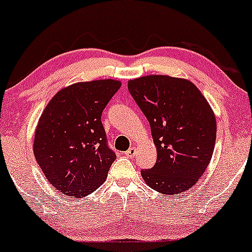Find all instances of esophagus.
Listing matches in <instances>:
<instances>
[{
	"label": "esophagus",
	"mask_w": 252,
	"mask_h": 252,
	"mask_svg": "<svg viewBox=\"0 0 252 252\" xmlns=\"http://www.w3.org/2000/svg\"><path fill=\"white\" fill-rule=\"evenodd\" d=\"M135 154H136V148H135V147H131V148H129L126 152V155L128 156V158H134Z\"/></svg>",
	"instance_id": "1"
}]
</instances>
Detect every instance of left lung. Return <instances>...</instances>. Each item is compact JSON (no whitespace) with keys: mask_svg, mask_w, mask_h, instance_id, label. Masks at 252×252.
Wrapping results in <instances>:
<instances>
[{"mask_svg":"<svg viewBox=\"0 0 252 252\" xmlns=\"http://www.w3.org/2000/svg\"><path fill=\"white\" fill-rule=\"evenodd\" d=\"M128 89L148 120L158 152L155 166L141 170L143 180L163 194L189 189L215 150L217 122L209 102L182 78L146 76L129 80Z\"/></svg>","mask_w":252,"mask_h":252,"instance_id":"8db88e82","label":"left lung"}]
</instances>
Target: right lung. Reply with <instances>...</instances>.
<instances>
[{"label": "right lung", "mask_w": 252, "mask_h": 252, "mask_svg": "<svg viewBox=\"0 0 252 252\" xmlns=\"http://www.w3.org/2000/svg\"><path fill=\"white\" fill-rule=\"evenodd\" d=\"M121 85L114 79L72 84L57 92L43 110L34 156L63 194L84 198L105 181L116 154L108 147L100 117Z\"/></svg>", "instance_id": "obj_1"}]
</instances>
